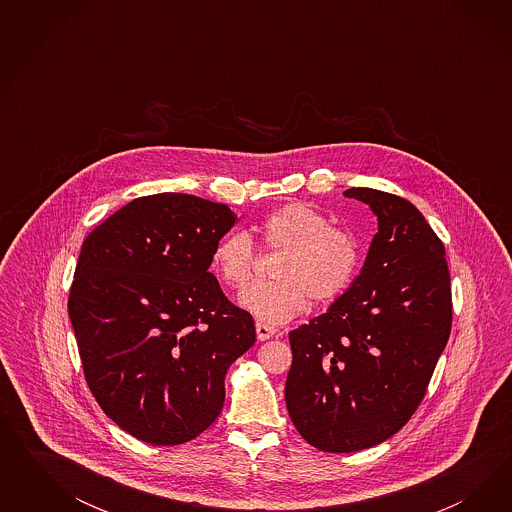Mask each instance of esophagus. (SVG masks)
I'll return each mask as SVG.
<instances>
[{"label":"esophagus","mask_w":512,"mask_h":512,"mask_svg":"<svg viewBox=\"0 0 512 512\" xmlns=\"http://www.w3.org/2000/svg\"><path fill=\"white\" fill-rule=\"evenodd\" d=\"M255 332H257V340H270V338L276 334V328H274V326L263 325V323H257V325H255Z\"/></svg>","instance_id":"1"}]
</instances>
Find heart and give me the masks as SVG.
<instances>
[{"instance_id": "heart-1", "label": "heart", "mask_w": 512, "mask_h": 512, "mask_svg": "<svg viewBox=\"0 0 512 512\" xmlns=\"http://www.w3.org/2000/svg\"><path fill=\"white\" fill-rule=\"evenodd\" d=\"M257 231L263 244L281 251L272 276L278 281L255 283L238 296L240 308L263 325H283L308 308V298L325 304L343 295L360 266L353 234L334 229L332 221L304 202H291L270 212ZM255 246L248 233L221 236L212 251L217 278L231 287L248 283Z\"/></svg>"}]
</instances>
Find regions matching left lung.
Here are the masks:
<instances>
[{"mask_svg": "<svg viewBox=\"0 0 512 512\" xmlns=\"http://www.w3.org/2000/svg\"><path fill=\"white\" fill-rule=\"evenodd\" d=\"M343 195L370 206L377 233L349 289L289 334L285 383L296 430L326 452L370 449L411 419L452 323L445 248L419 210L372 187Z\"/></svg>", "mask_w": 512, "mask_h": 512, "instance_id": "obj_1", "label": "left lung"}]
</instances>
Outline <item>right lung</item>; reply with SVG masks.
Here are the masks:
<instances>
[{
    "label": "right lung",
    "mask_w": 512,
    "mask_h": 512,
    "mask_svg": "<svg viewBox=\"0 0 512 512\" xmlns=\"http://www.w3.org/2000/svg\"><path fill=\"white\" fill-rule=\"evenodd\" d=\"M227 204L159 193L125 204L93 229L69 295L86 381L127 434L180 445L202 434L225 402V375L255 343L208 272L233 227Z\"/></svg>",
    "instance_id": "right-lung-1"
}]
</instances>
